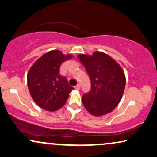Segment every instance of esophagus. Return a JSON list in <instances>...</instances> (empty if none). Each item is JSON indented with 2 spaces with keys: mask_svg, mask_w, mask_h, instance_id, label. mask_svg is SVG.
I'll return each instance as SVG.
<instances>
[{
  "mask_svg": "<svg viewBox=\"0 0 157 157\" xmlns=\"http://www.w3.org/2000/svg\"><path fill=\"white\" fill-rule=\"evenodd\" d=\"M75 89H77V90H79L80 89V84H77L76 86H75Z\"/></svg>",
  "mask_w": 157,
  "mask_h": 157,
  "instance_id": "obj_1",
  "label": "esophagus"
}]
</instances>
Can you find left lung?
Here are the masks:
<instances>
[{"instance_id": "obj_1", "label": "left lung", "mask_w": 157, "mask_h": 157, "mask_svg": "<svg viewBox=\"0 0 157 157\" xmlns=\"http://www.w3.org/2000/svg\"><path fill=\"white\" fill-rule=\"evenodd\" d=\"M89 74L91 88L82 96L85 109L95 117L113 111L121 100L125 86V76L121 66L112 57L101 52L92 55L77 56Z\"/></svg>"}]
</instances>
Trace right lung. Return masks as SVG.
Masks as SVG:
<instances>
[{
    "label": "right lung",
    "mask_w": 157,
    "mask_h": 157,
    "mask_svg": "<svg viewBox=\"0 0 157 157\" xmlns=\"http://www.w3.org/2000/svg\"><path fill=\"white\" fill-rule=\"evenodd\" d=\"M72 55L52 50L34 63L27 74V85L33 100L41 109L48 111L60 109L74 89L59 72L60 65Z\"/></svg>",
    "instance_id": "right-lung-1"
}]
</instances>
